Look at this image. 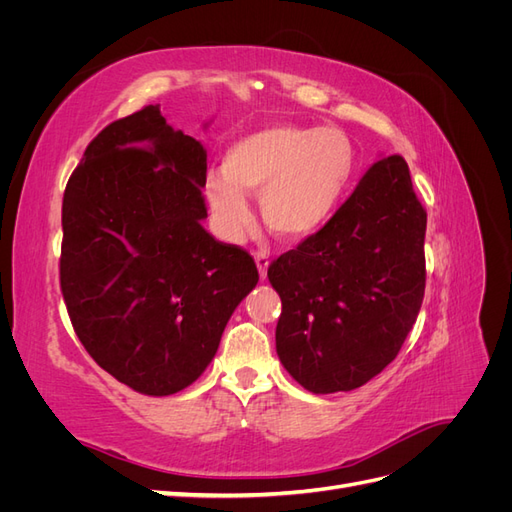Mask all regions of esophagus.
Listing matches in <instances>:
<instances>
[{
	"label": "esophagus",
	"instance_id": "esophagus-1",
	"mask_svg": "<svg viewBox=\"0 0 512 512\" xmlns=\"http://www.w3.org/2000/svg\"><path fill=\"white\" fill-rule=\"evenodd\" d=\"M254 260H256V267H258V273H260V280H265L267 269H269V262H271L269 256L265 252H256Z\"/></svg>",
	"mask_w": 512,
	"mask_h": 512
}]
</instances>
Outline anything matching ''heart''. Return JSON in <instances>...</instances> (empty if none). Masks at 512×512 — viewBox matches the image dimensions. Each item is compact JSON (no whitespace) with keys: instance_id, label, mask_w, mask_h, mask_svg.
<instances>
[{"instance_id":"1","label":"heart","mask_w":512,"mask_h":512,"mask_svg":"<svg viewBox=\"0 0 512 512\" xmlns=\"http://www.w3.org/2000/svg\"><path fill=\"white\" fill-rule=\"evenodd\" d=\"M356 175V151L337 128L271 123L239 136L211 170L205 194L220 232L239 241L260 196L262 222L286 241H305L327 228L342 209Z\"/></svg>"}]
</instances>
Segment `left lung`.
<instances>
[{
    "label": "left lung",
    "mask_w": 512,
    "mask_h": 512,
    "mask_svg": "<svg viewBox=\"0 0 512 512\" xmlns=\"http://www.w3.org/2000/svg\"><path fill=\"white\" fill-rule=\"evenodd\" d=\"M427 213L401 156L371 166L331 224L269 267L277 356L316 395L359 389L404 346L425 294Z\"/></svg>",
    "instance_id": "obj_1"
}]
</instances>
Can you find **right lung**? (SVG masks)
I'll return each instance as SVG.
<instances>
[{
	"label": "right lung",
	"mask_w": 512,
	"mask_h": 512,
	"mask_svg": "<svg viewBox=\"0 0 512 512\" xmlns=\"http://www.w3.org/2000/svg\"><path fill=\"white\" fill-rule=\"evenodd\" d=\"M205 179L203 143L149 104L106 126L66 185L59 280L72 327L136 393L198 380L258 284L252 256L203 228Z\"/></svg>",
	"instance_id": "add662e5"
}]
</instances>
